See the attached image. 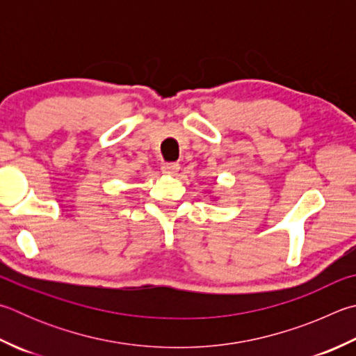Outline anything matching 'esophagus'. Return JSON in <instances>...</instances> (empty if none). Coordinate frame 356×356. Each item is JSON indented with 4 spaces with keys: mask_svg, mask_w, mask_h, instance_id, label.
Returning a JSON list of instances; mask_svg holds the SVG:
<instances>
[{
    "mask_svg": "<svg viewBox=\"0 0 356 356\" xmlns=\"http://www.w3.org/2000/svg\"><path fill=\"white\" fill-rule=\"evenodd\" d=\"M180 170L179 163H163L161 165V172L166 174V176H176Z\"/></svg>",
    "mask_w": 356,
    "mask_h": 356,
    "instance_id": "esophagus-1",
    "label": "esophagus"
}]
</instances>
